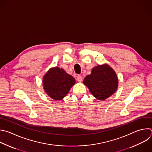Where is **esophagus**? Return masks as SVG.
I'll use <instances>...</instances> for the list:
<instances>
[{"label":"esophagus","instance_id":"esophagus-1","mask_svg":"<svg viewBox=\"0 0 152 152\" xmlns=\"http://www.w3.org/2000/svg\"><path fill=\"white\" fill-rule=\"evenodd\" d=\"M76 80L79 82H82V77L80 75H78L76 77Z\"/></svg>","mask_w":152,"mask_h":152}]
</instances>
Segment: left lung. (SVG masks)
<instances>
[{
    "label": "left lung",
    "instance_id": "8db88e82",
    "mask_svg": "<svg viewBox=\"0 0 152 152\" xmlns=\"http://www.w3.org/2000/svg\"><path fill=\"white\" fill-rule=\"evenodd\" d=\"M83 83L96 99L104 100L116 91L118 79L110 67L103 65L93 68L91 75L84 79Z\"/></svg>",
    "mask_w": 152,
    "mask_h": 152
}]
</instances>
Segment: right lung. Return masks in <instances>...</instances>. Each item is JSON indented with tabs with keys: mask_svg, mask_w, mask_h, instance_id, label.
Wrapping results in <instances>:
<instances>
[{
	"mask_svg": "<svg viewBox=\"0 0 152 152\" xmlns=\"http://www.w3.org/2000/svg\"><path fill=\"white\" fill-rule=\"evenodd\" d=\"M75 83V79L63 69H50L43 80V88L47 94L56 100L63 98Z\"/></svg>",
	"mask_w": 152,
	"mask_h": 152,
	"instance_id": "right-lung-1",
	"label": "right lung"
}]
</instances>
